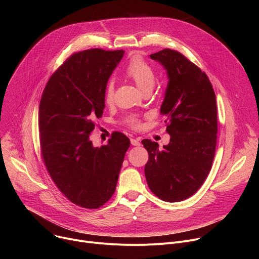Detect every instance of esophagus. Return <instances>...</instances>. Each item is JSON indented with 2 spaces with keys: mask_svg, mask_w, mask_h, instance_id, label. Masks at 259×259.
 Listing matches in <instances>:
<instances>
[{
  "mask_svg": "<svg viewBox=\"0 0 259 259\" xmlns=\"http://www.w3.org/2000/svg\"><path fill=\"white\" fill-rule=\"evenodd\" d=\"M131 144L134 145V146H139L140 145V142L138 139H135V138H131Z\"/></svg>",
  "mask_w": 259,
  "mask_h": 259,
  "instance_id": "esophagus-1",
  "label": "esophagus"
}]
</instances>
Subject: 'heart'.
Wrapping results in <instances>:
<instances>
[{
    "label": "heart",
    "instance_id": "1",
    "mask_svg": "<svg viewBox=\"0 0 259 259\" xmlns=\"http://www.w3.org/2000/svg\"><path fill=\"white\" fill-rule=\"evenodd\" d=\"M126 76L131 79L136 86L144 93L152 91L155 87L157 76L155 69L147 63L140 55L136 54L131 57L125 70ZM115 86L113 81H108L104 90V101L107 104H112L114 101ZM127 123L132 128H138L139 122L136 117H130L127 119Z\"/></svg>",
    "mask_w": 259,
    "mask_h": 259
}]
</instances>
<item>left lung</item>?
<instances>
[{
  "instance_id": "8db88e82",
  "label": "left lung",
  "mask_w": 259,
  "mask_h": 259,
  "mask_svg": "<svg viewBox=\"0 0 259 259\" xmlns=\"http://www.w3.org/2000/svg\"><path fill=\"white\" fill-rule=\"evenodd\" d=\"M150 56L167 71L161 114L170 141L162 150L155 141H141L149 153L144 174L158 198L179 202L201 188L212 167L217 139L215 93L206 73L178 51L164 49Z\"/></svg>"
}]
</instances>
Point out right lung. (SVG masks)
I'll list each match as a JSON object with an SVG mask.
<instances>
[{
  "label": "right lung",
  "instance_id": "1",
  "mask_svg": "<svg viewBox=\"0 0 259 259\" xmlns=\"http://www.w3.org/2000/svg\"><path fill=\"white\" fill-rule=\"evenodd\" d=\"M125 51L73 53L49 79L39 106L41 154L58 190L73 204L97 209L114 195L129 138L115 132L94 147L89 136L102 117L107 81Z\"/></svg>",
  "mask_w": 259,
  "mask_h": 259
}]
</instances>
